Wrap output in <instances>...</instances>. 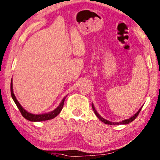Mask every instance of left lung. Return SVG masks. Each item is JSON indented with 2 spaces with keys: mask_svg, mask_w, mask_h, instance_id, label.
<instances>
[{
  "mask_svg": "<svg viewBox=\"0 0 160 160\" xmlns=\"http://www.w3.org/2000/svg\"><path fill=\"white\" fill-rule=\"evenodd\" d=\"M92 108H93V110L94 113H95L96 115L97 116V118L99 119V120L102 121V122H104L105 124H107V125H126V124H128V123L131 122L132 121H133L135 119L137 118V116H138V114H139V112H140L142 107H141V108H140V109H139L138 111L136 113L134 114V115H132L131 118H130L129 119H126V120H122V121H120V122H112V121H109V120H106V119H104L103 118H102V117L101 116L100 114L98 113L97 111H96V109H95V107H94L93 103H92Z\"/></svg>",
  "mask_w": 160,
  "mask_h": 160,
  "instance_id": "left-lung-1",
  "label": "left lung"
}]
</instances>
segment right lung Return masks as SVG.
<instances>
[{
  "instance_id": "1",
  "label": "right lung",
  "mask_w": 160,
  "mask_h": 160,
  "mask_svg": "<svg viewBox=\"0 0 160 160\" xmlns=\"http://www.w3.org/2000/svg\"><path fill=\"white\" fill-rule=\"evenodd\" d=\"M11 93H12V97L13 98V102H15L16 105L17 106L18 109H19V111L22 114V116H23L25 119H27L28 120L31 121V122H41V121L48 120H51V119L56 118V117L60 113L61 111H62V108L64 107V100L67 97V96H65V97L62 100V102H61V103H59V105L58 106L57 108H56V109L54 110H53V111L48 112V113H45V114H35L30 113V112L26 111V110L22 107V105L20 104L19 102L17 101L14 93H13L12 79V82H11Z\"/></svg>"
}]
</instances>
